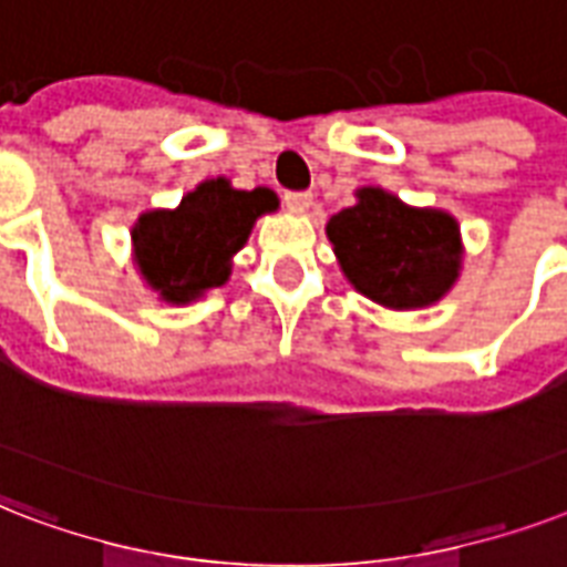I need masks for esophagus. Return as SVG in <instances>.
I'll return each instance as SVG.
<instances>
[{"instance_id": "esophagus-1", "label": "esophagus", "mask_w": 567, "mask_h": 567, "mask_svg": "<svg viewBox=\"0 0 567 567\" xmlns=\"http://www.w3.org/2000/svg\"><path fill=\"white\" fill-rule=\"evenodd\" d=\"M284 204H287L289 213L305 215L310 213V206H313V195H310V192H287V195H284Z\"/></svg>"}]
</instances>
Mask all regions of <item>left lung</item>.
I'll use <instances>...</instances> for the list:
<instances>
[{
    "instance_id": "left-lung-1",
    "label": "left lung",
    "mask_w": 567,
    "mask_h": 567,
    "mask_svg": "<svg viewBox=\"0 0 567 567\" xmlns=\"http://www.w3.org/2000/svg\"><path fill=\"white\" fill-rule=\"evenodd\" d=\"M324 234L349 284L390 310L441 301L462 271L458 221L384 188H358V204L333 215Z\"/></svg>"
}]
</instances>
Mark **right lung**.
<instances>
[{"label": "right lung", "mask_w": 567, "mask_h": 567, "mask_svg": "<svg viewBox=\"0 0 567 567\" xmlns=\"http://www.w3.org/2000/svg\"><path fill=\"white\" fill-rule=\"evenodd\" d=\"M278 209L271 188L230 186L206 179L177 209H151L133 227L135 262L147 287L168 305H188L230 278L234 254L248 243L254 221Z\"/></svg>", "instance_id": "right-lung-1"}]
</instances>
